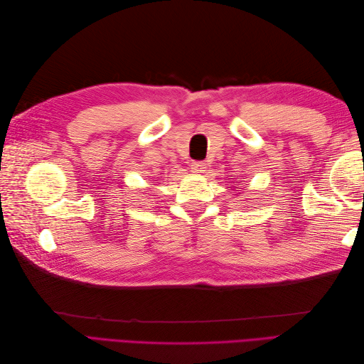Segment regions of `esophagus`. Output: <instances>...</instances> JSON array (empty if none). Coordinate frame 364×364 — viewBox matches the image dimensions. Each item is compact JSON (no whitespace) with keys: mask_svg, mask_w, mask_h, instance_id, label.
I'll list each match as a JSON object with an SVG mask.
<instances>
[{"mask_svg":"<svg viewBox=\"0 0 364 364\" xmlns=\"http://www.w3.org/2000/svg\"><path fill=\"white\" fill-rule=\"evenodd\" d=\"M206 168H208V164L205 161H194V162H191V171L193 173L202 174V173L206 171Z\"/></svg>","mask_w":364,"mask_h":364,"instance_id":"1","label":"esophagus"}]
</instances>
